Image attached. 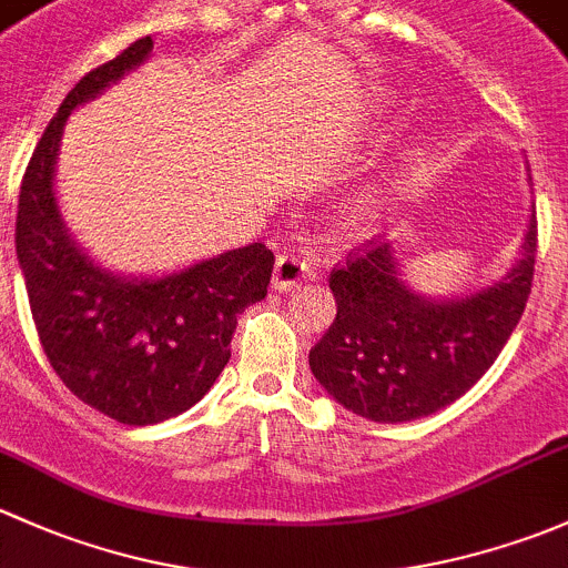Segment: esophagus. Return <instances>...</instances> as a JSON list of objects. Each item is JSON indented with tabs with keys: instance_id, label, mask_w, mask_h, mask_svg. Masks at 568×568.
I'll return each mask as SVG.
<instances>
[{
	"instance_id": "1",
	"label": "esophagus",
	"mask_w": 568,
	"mask_h": 568,
	"mask_svg": "<svg viewBox=\"0 0 568 568\" xmlns=\"http://www.w3.org/2000/svg\"><path fill=\"white\" fill-rule=\"evenodd\" d=\"M308 271H312V265H308L306 256H301L297 251H284V254H278L276 267H273V290L286 292L290 286L303 282Z\"/></svg>"
}]
</instances>
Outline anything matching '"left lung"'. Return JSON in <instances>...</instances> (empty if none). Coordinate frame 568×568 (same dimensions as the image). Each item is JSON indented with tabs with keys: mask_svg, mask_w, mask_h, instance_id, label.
<instances>
[{
	"mask_svg": "<svg viewBox=\"0 0 568 568\" xmlns=\"http://www.w3.org/2000/svg\"><path fill=\"white\" fill-rule=\"evenodd\" d=\"M525 254L498 284L426 301L399 278L377 237L331 271L336 320L308 353L320 385L347 410L379 424L424 418L457 402L495 364L528 303L539 230L530 219Z\"/></svg>",
	"mask_w": 568,
	"mask_h": 568,
	"instance_id": "8db88e82",
	"label": "left lung"
}]
</instances>
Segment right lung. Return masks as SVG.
Here are the masks:
<instances>
[{
	"instance_id": "right-lung-1",
	"label": "right lung",
	"mask_w": 568,
	"mask_h": 568,
	"mask_svg": "<svg viewBox=\"0 0 568 568\" xmlns=\"http://www.w3.org/2000/svg\"><path fill=\"white\" fill-rule=\"evenodd\" d=\"M150 51L153 38H139L68 92L23 172L16 219V254L51 369L84 405L128 426L161 424L207 394L232 355L237 314L267 295L276 262L267 245L251 243L172 276L128 282L70 241L54 199L68 114Z\"/></svg>"
}]
</instances>
